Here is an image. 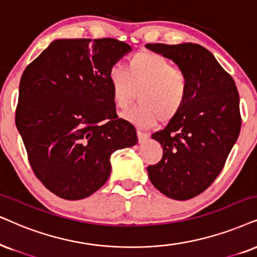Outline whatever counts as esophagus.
Returning a JSON list of instances; mask_svg holds the SVG:
<instances>
[{
	"mask_svg": "<svg viewBox=\"0 0 257 257\" xmlns=\"http://www.w3.org/2000/svg\"><path fill=\"white\" fill-rule=\"evenodd\" d=\"M138 139H139V142H140V144H142V142L147 141V139H148V134H147V133H144V132H140V131H138Z\"/></svg>",
	"mask_w": 257,
	"mask_h": 257,
	"instance_id": "34e87169",
	"label": "esophagus"
}]
</instances>
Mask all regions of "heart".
I'll list each match as a JSON object with an SVG mask.
<instances>
[{"instance_id": "obj_1", "label": "heart", "mask_w": 257, "mask_h": 257, "mask_svg": "<svg viewBox=\"0 0 257 257\" xmlns=\"http://www.w3.org/2000/svg\"><path fill=\"white\" fill-rule=\"evenodd\" d=\"M108 79L116 108L126 109L139 91L141 103L124 113V117L141 129L171 121L183 110L188 98L190 83L183 71L154 52H140L121 66L110 67Z\"/></svg>"}]
</instances>
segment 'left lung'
<instances>
[{
  "mask_svg": "<svg viewBox=\"0 0 257 257\" xmlns=\"http://www.w3.org/2000/svg\"><path fill=\"white\" fill-rule=\"evenodd\" d=\"M173 60L190 83L181 111L152 138L164 154L147 167L149 180L165 196L187 200L218 177L241 131L239 96L232 77L210 51L197 44H147Z\"/></svg>",
  "mask_w": 257,
  "mask_h": 257,
  "instance_id": "1",
  "label": "left lung"
}]
</instances>
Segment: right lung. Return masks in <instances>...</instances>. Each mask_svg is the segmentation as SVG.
Instances as JSON below:
<instances>
[{"label":"right lung","instance_id":"right-lung-1","mask_svg":"<svg viewBox=\"0 0 257 257\" xmlns=\"http://www.w3.org/2000/svg\"><path fill=\"white\" fill-rule=\"evenodd\" d=\"M132 47L116 39H59L22 73L15 123L37 178L67 200L109 179L110 157L138 144L116 115L108 72Z\"/></svg>","mask_w":257,"mask_h":257}]
</instances>
